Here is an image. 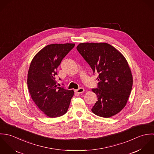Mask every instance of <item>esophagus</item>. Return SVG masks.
I'll return each instance as SVG.
<instances>
[{"label":"esophagus","instance_id":"obj_1","mask_svg":"<svg viewBox=\"0 0 154 154\" xmlns=\"http://www.w3.org/2000/svg\"><path fill=\"white\" fill-rule=\"evenodd\" d=\"M85 91V89L83 88H79L78 89H76L75 91V92L77 94H81L83 93Z\"/></svg>","mask_w":154,"mask_h":154}]
</instances>
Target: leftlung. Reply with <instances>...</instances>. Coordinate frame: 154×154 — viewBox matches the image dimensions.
I'll use <instances>...</instances> for the list:
<instances>
[{
	"label": "left lung",
	"instance_id": "left-lung-1",
	"mask_svg": "<svg viewBox=\"0 0 154 154\" xmlns=\"http://www.w3.org/2000/svg\"><path fill=\"white\" fill-rule=\"evenodd\" d=\"M79 53L93 70L98 72L97 88L92 89L98 101L91 109L95 114L109 118L119 113L128 102L131 92V70L123 55L106 43H80Z\"/></svg>",
	"mask_w": 154,
	"mask_h": 154
}]
</instances>
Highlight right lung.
<instances>
[{
	"label": "right lung",
	"mask_w": 154,
	"mask_h": 154,
	"mask_svg": "<svg viewBox=\"0 0 154 154\" xmlns=\"http://www.w3.org/2000/svg\"><path fill=\"white\" fill-rule=\"evenodd\" d=\"M75 44H49L32 59L28 72L27 84L31 97L47 116L54 118L64 115L74 95L56 85V70Z\"/></svg>",
	"instance_id": "obj_1"
}]
</instances>
